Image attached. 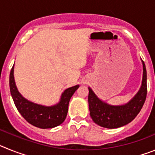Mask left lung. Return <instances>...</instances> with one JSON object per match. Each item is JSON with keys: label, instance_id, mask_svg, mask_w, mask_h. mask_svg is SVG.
Wrapping results in <instances>:
<instances>
[{"label": "left lung", "instance_id": "left-lung-1", "mask_svg": "<svg viewBox=\"0 0 155 155\" xmlns=\"http://www.w3.org/2000/svg\"><path fill=\"white\" fill-rule=\"evenodd\" d=\"M143 64L141 86L135 95L124 105H113L98 98L91 87H88V105L90 116L98 126L108 129L124 127L134 120L140 109L147 96V71Z\"/></svg>", "mask_w": 155, "mask_h": 155}]
</instances>
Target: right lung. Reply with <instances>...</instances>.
I'll use <instances>...</instances> for the list:
<instances>
[{
    "mask_svg": "<svg viewBox=\"0 0 155 155\" xmlns=\"http://www.w3.org/2000/svg\"><path fill=\"white\" fill-rule=\"evenodd\" d=\"M14 66L15 64L10 73L9 85L11 94L20 114L30 124L41 129L53 128L61 125L68 115L70 99L79 87L78 84L64 90L59 102L55 105H39L24 98L18 91L14 78Z\"/></svg>",
    "mask_w": 155,
    "mask_h": 155,
    "instance_id": "obj_1",
    "label": "right lung"
}]
</instances>
